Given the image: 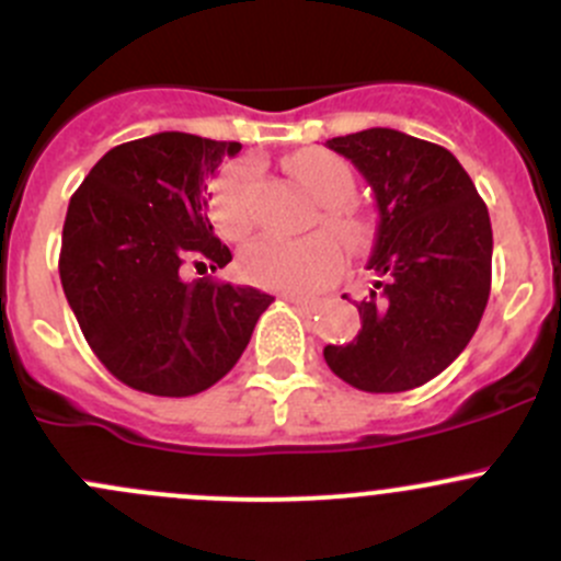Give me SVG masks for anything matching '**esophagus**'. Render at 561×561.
<instances>
[{
  "instance_id": "34e87169",
  "label": "esophagus",
  "mask_w": 561,
  "mask_h": 561,
  "mask_svg": "<svg viewBox=\"0 0 561 561\" xmlns=\"http://www.w3.org/2000/svg\"><path fill=\"white\" fill-rule=\"evenodd\" d=\"M290 304L298 309V312H304V314H312V312H317V309H320V301H314V298L290 296Z\"/></svg>"
}]
</instances>
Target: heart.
Returning <instances> with one entry per match:
<instances>
[{"label":"heart","instance_id":"obj_1","mask_svg":"<svg viewBox=\"0 0 561 561\" xmlns=\"http://www.w3.org/2000/svg\"><path fill=\"white\" fill-rule=\"evenodd\" d=\"M287 171L298 181V186L322 206V228L336 236L344 247H358L364 239V222L344 203L353 195L355 186L347 162L325 149H307L287 160ZM252 184L254 171L247 162H236L219 179L217 190H214L211 211L214 222L225 239H244L252 230ZM239 268L254 285L304 296V293L317 290L339 274L342 249L325 233H312L307 239L260 236L241 249Z\"/></svg>","mask_w":561,"mask_h":561}]
</instances>
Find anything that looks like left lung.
<instances>
[{
  "label": "left lung",
  "instance_id": "8db88e82",
  "mask_svg": "<svg viewBox=\"0 0 561 561\" xmlns=\"http://www.w3.org/2000/svg\"><path fill=\"white\" fill-rule=\"evenodd\" d=\"M364 175L377 203L366 268L377 282L355 304L360 331L328 344L325 364L366 393L434 380L467 347L489 304V208L448 149L388 127L325 140Z\"/></svg>",
  "mask_w": 561,
  "mask_h": 561
}]
</instances>
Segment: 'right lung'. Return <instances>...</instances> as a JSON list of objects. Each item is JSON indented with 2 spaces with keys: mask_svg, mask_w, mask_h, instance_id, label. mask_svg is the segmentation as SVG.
<instances>
[{
  "mask_svg": "<svg viewBox=\"0 0 561 561\" xmlns=\"http://www.w3.org/2000/svg\"><path fill=\"white\" fill-rule=\"evenodd\" d=\"M241 144L157 133L111 149L67 206L59 276L103 366L151 396H195L222 380L274 298L184 282L233 260L208 219V179Z\"/></svg>",
  "mask_w": 561,
  "mask_h": 561,
  "instance_id": "obj_1",
  "label": "right lung"
}]
</instances>
